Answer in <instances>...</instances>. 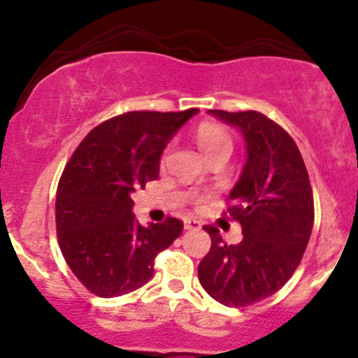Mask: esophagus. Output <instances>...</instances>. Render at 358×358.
Returning a JSON list of instances; mask_svg holds the SVG:
<instances>
[{"instance_id":"34e87169","label":"esophagus","mask_w":358,"mask_h":358,"mask_svg":"<svg viewBox=\"0 0 358 358\" xmlns=\"http://www.w3.org/2000/svg\"><path fill=\"white\" fill-rule=\"evenodd\" d=\"M183 227H185V230H199L202 225H201V222H197V220L189 218L183 222Z\"/></svg>"}]
</instances>
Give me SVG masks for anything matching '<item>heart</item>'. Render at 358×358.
I'll return each instance as SVG.
<instances>
[{"label": "heart", "instance_id": "1", "mask_svg": "<svg viewBox=\"0 0 358 358\" xmlns=\"http://www.w3.org/2000/svg\"><path fill=\"white\" fill-rule=\"evenodd\" d=\"M196 140L204 156L218 149H232V138L225 129L215 124H202L196 133Z\"/></svg>", "mask_w": 358, "mask_h": 358}]
</instances>
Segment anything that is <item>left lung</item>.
Here are the masks:
<instances>
[{
  "mask_svg": "<svg viewBox=\"0 0 358 358\" xmlns=\"http://www.w3.org/2000/svg\"><path fill=\"white\" fill-rule=\"evenodd\" d=\"M234 126L246 143V162L229 211L243 225L239 244L223 243L206 225L211 249L199 282L225 306H248L277 292L298 268L313 227V196L301 154L289 133L256 110H208Z\"/></svg>",
  "mask_w": 358,
  "mask_h": 358,
  "instance_id": "left-lung-1",
  "label": "left lung"
}]
</instances>
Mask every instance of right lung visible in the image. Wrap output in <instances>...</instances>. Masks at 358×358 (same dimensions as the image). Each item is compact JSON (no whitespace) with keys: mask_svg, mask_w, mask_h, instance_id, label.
I'll return each instance as SVG.
<instances>
[{"mask_svg":"<svg viewBox=\"0 0 358 358\" xmlns=\"http://www.w3.org/2000/svg\"><path fill=\"white\" fill-rule=\"evenodd\" d=\"M197 112L115 115L92 129L67 162L57 189V234L67 265L93 294L114 298L142 287L157 252L182 234L176 218L140 225L131 196L157 180L166 145Z\"/></svg>","mask_w":358,"mask_h":358,"instance_id":"add662e5","label":"right lung"}]
</instances>
